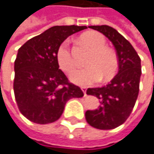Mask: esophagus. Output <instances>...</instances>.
I'll list each match as a JSON object with an SVG mask.
<instances>
[{"label":"esophagus","mask_w":154,"mask_h":154,"mask_svg":"<svg viewBox=\"0 0 154 154\" xmlns=\"http://www.w3.org/2000/svg\"><path fill=\"white\" fill-rule=\"evenodd\" d=\"M81 90H82V92L84 93V96H86V87H81Z\"/></svg>","instance_id":"34e87169"}]
</instances>
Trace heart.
Returning <instances> with one entry per match:
<instances>
[{
	"mask_svg": "<svg viewBox=\"0 0 154 154\" xmlns=\"http://www.w3.org/2000/svg\"><path fill=\"white\" fill-rule=\"evenodd\" d=\"M80 41L92 53L86 60L88 67L74 72L71 75V80L81 86L92 85L100 79L103 81L110 80L118 71L119 59L115 51L106 47L107 43L104 36L96 31H88L80 36ZM55 58L58 67L67 74L72 73L75 68V62L68 41H63L58 46Z\"/></svg>",
	"mask_w": 154,
	"mask_h": 154,
	"instance_id": "heart-1",
	"label": "heart"
}]
</instances>
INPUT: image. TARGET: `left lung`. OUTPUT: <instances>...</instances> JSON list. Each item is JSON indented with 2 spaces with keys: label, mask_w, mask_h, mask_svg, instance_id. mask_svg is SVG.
Returning a JSON list of instances; mask_svg holds the SVG:
<instances>
[{
  "label": "left lung",
  "mask_w": 154,
  "mask_h": 154,
  "mask_svg": "<svg viewBox=\"0 0 154 154\" xmlns=\"http://www.w3.org/2000/svg\"><path fill=\"white\" fill-rule=\"evenodd\" d=\"M112 42L119 59V72L110 82L98 88H88L87 95L96 96L100 105L87 110V123L98 129H113L123 125L132 111L139 93L141 59L129 42L109 26H90Z\"/></svg>",
  "instance_id": "8db88e82"
}]
</instances>
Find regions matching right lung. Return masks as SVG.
Returning <instances> with one entry per match:
<instances>
[{
	"label": "right lung",
	"mask_w": 154,
	"mask_h": 154,
	"mask_svg": "<svg viewBox=\"0 0 154 154\" xmlns=\"http://www.w3.org/2000/svg\"><path fill=\"white\" fill-rule=\"evenodd\" d=\"M85 29V26H55L18 50L14 62V95L20 112L30 122L54 123L70 99L83 97L81 89L69 82L59 69L55 53L67 37Z\"/></svg>",
	"instance_id": "right-lung-1"
}]
</instances>
